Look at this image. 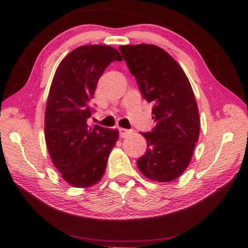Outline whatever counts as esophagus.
<instances>
[{
    "instance_id": "obj_1",
    "label": "esophagus",
    "mask_w": 248,
    "mask_h": 248,
    "mask_svg": "<svg viewBox=\"0 0 248 248\" xmlns=\"http://www.w3.org/2000/svg\"><path fill=\"white\" fill-rule=\"evenodd\" d=\"M130 133H131L130 130L124 129V128H119V134H120L121 138H127Z\"/></svg>"
}]
</instances>
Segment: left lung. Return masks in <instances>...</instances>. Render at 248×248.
<instances>
[{
	"label": "left lung",
	"instance_id": "8db88e82",
	"mask_svg": "<svg viewBox=\"0 0 248 248\" xmlns=\"http://www.w3.org/2000/svg\"><path fill=\"white\" fill-rule=\"evenodd\" d=\"M119 50L142 96L153 104L156 124L151 132H141L148 148L138 158V169L151 180L171 182L186 170L199 139L198 105L189 79L157 46L128 45Z\"/></svg>",
	"mask_w": 248,
	"mask_h": 248
}]
</instances>
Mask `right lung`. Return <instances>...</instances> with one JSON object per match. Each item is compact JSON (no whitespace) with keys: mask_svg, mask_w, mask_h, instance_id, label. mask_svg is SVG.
<instances>
[{"mask_svg":"<svg viewBox=\"0 0 248 248\" xmlns=\"http://www.w3.org/2000/svg\"><path fill=\"white\" fill-rule=\"evenodd\" d=\"M118 50L104 45L81 46L66 56L54 73L45 111V139L50 157L71 186L97 184L106 170L118 130L89 125L91 100L99 78Z\"/></svg>","mask_w":248,"mask_h":248,"instance_id":"add662e5","label":"right lung"}]
</instances>
